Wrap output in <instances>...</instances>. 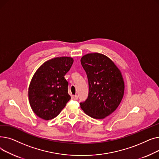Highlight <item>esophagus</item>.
<instances>
[{"label": "esophagus", "instance_id": "esophagus-1", "mask_svg": "<svg viewBox=\"0 0 159 159\" xmlns=\"http://www.w3.org/2000/svg\"><path fill=\"white\" fill-rule=\"evenodd\" d=\"M71 98L74 101H76V100H78V96L77 95H72Z\"/></svg>", "mask_w": 159, "mask_h": 159}]
</instances>
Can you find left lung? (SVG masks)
Listing matches in <instances>:
<instances>
[{"label": "left lung", "instance_id": "8db88e82", "mask_svg": "<svg viewBox=\"0 0 159 159\" xmlns=\"http://www.w3.org/2000/svg\"><path fill=\"white\" fill-rule=\"evenodd\" d=\"M80 62L89 84L88 98L80 103V107L91 117L104 119L117 108L122 99L124 82L122 73L110 58L101 53L86 54Z\"/></svg>", "mask_w": 159, "mask_h": 159}]
</instances>
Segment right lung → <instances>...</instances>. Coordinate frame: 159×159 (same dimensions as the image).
<instances>
[{"mask_svg": "<svg viewBox=\"0 0 159 159\" xmlns=\"http://www.w3.org/2000/svg\"><path fill=\"white\" fill-rule=\"evenodd\" d=\"M73 62L71 57H56L42 64L33 75L28 88L29 101L40 118L54 119L71 99L64 76Z\"/></svg>", "mask_w": 159, "mask_h": 159, "instance_id": "right-lung-1", "label": "right lung"}]
</instances>
